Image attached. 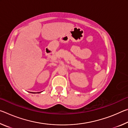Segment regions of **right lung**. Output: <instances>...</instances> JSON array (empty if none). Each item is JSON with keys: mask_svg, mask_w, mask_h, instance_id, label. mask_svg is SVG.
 Wrapping results in <instances>:
<instances>
[{"mask_svg": "<svg viewBox=\"0 0 128 128\" xmlns=\"http://www.w3.org/2000/svg\"><path fill=\"white\" fill-rule=\"evenodd\" d=\"M34 93H35V92H34ZM38 93H39V92H38Z\"/></svg>", "mask_w": 128, "mask_h": 128, "instance_id": "add662e5", "label": "right lung"}]
</instances>
